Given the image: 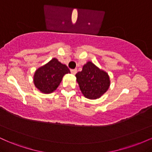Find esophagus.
<instances>
[{
  "instance_id": "34e87169",
  "label": "esophagus",
  "mask_w": 152,
  "mask_h": 152,
  "mask_svg": "<svg viewBox=\"0 0 152 152\" xmlns=\"http://www.w3.org/2000/svg\"><path fill=\"white\" fill-rule=\"evenodd\" d=\"M71 74H72L73 75H75L76 74V73H77V70H76V69H71Z\"/></svg>"
}]
</instances>
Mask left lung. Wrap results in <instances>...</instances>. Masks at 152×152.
<instances>
[{
    "label": "left lung",
    "mask_w": 152,
    "mask_h": 152,
    "mask_svg": "<svg viewBox=\"0 0 152 152\" xmlns=\"http://www.w3.org/2000/svg\"><path fill=\"white\" fill-rule=\"evenodd\" d=\"M76 77L81 93L88 99L100 98L109 89L111 83L107 73L91 61L84 64Z\"/></svg>",
    "instance_id": "obj_1"
}]
</instances>
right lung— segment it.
<instances>
[{
    "mask_svg": "<svg viewBox=\"0 0 152 152\" xmlns=\"http://www.w3.org/2000/svg\"><path fill=\"white\" fill-rule=\"evenodd\" d=\"M70 73L66 65L53 58L35 71L34 85L42 93L50 94L56 90L64 75Z\"/></svg>",
    "mask_w": 152,
    "mask_h": 152,
    "instance_id": "add662e5",
    "label": "right lung"
}]
</instances>
